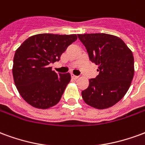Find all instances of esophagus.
<instances>
[{
  "instance_id": "esophagus-1",
  "label": "esophagus",
  "mask_w": 145,
  "mask_h": 145,
  "mask_svg": "<svg viewBox=\"0 0 145 145\" xmlns=\"http://www.w3.org/2000/svg\"><path fill=\"white\" fill-rule=\"evenodd\" d=\"M71 78H72V79H74V80H76V79L78 78V76H76V75H74V74H71Z\"/></svg>"
}]
</instances>
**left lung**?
Returning a JSON list of instances; mask_svg holds the SVG:
<instances>
[{
    "mask_svg": "<svg viewBox=\"0 0 145 145\" xmlns=\"http://www.w3.org/2000/svg\"><path fill=\"white\" fill-rule=\"evenodd\" d=\"M89 60L99 67V75L82 91L86 104L98 109L109 108L124 96L134 74L132 51L121 39L106 33L80 34Z\"/></svg>",
    "mask_w": 145,
    "mask_h": 145,
    "instance_id": "left-lung-1",
    "label": "left lung"
}]
</instances>
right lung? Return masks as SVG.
Listing matches in <instances>:
<instances>
[{
    "mask_svg": "<svg viewBox=\"0 0 145 145\" xmlns=\"http://www.w3.org/2000/svg\"><path fill=\"white\" fill-rule=\"evenodd\" d=\"M77 39L76 34H37L16 50L12 74L18 91L27 103L45 109L59 103L71 74H57L49 64L59 61L61 54Z\"/></svg>",
    "mask_w": 145,
    "mask_h": 145,
    "instance_id": "obj_1",
    "label": "right lung"
}]
</instances>
